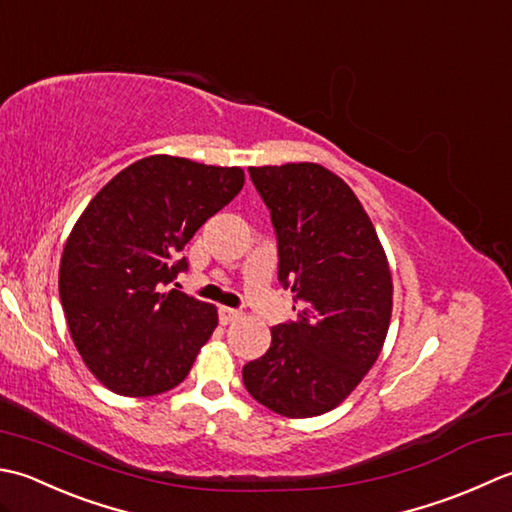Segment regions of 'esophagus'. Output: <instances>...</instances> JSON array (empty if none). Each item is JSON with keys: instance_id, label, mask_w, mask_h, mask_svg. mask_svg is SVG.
I'll use <instances>...</instances> for the list:
<instances>
[{"instance_id": "obj_1", "label": "esophagus", "mask_w": 512, "mask_h": 512, "mask_svg": "<svg viewBox=\"0 0 512 512\" xmlns=\"http://www.w3.org/2000/svg\"><path fill=\"white\" fill-rule=\"evenodd\" d=\"M243 316L241 309H232V307H221L218 309V318H221L223 325H229V322H234Z\"/></svg>"}]
</instances>
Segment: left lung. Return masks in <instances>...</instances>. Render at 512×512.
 <instances>
[{
    "instance_id": "left-lung-1",
    "label": "left lung",
    "mask_w": 512,
    "mask_h": 512,
    "mask_svg": "<svg viewBox=\"0 0 512 512\" xmlns=\"http://www.w3.org/2000/svg\"><path fill=\"white\" fill-rule=\"evenodd\" d=\"M249 176L269 210L278 280L294 291L298 318L271 329L243 382L274 413L314 417L347 398L380 356L393 307L389 263L358 196L322 165H265Z\"/></svg>"
}]
</instances>
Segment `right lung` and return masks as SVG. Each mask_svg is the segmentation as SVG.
Masks as SVG:
<instances>
[{"instance_id":"right-lung-1","label":"right lung","mask_w":512,"mask_h":512,"mask_svg":"<svg viewBox=\"0 0 512 512\" xmlns=\"http://www.w3.org/2000/svg\"><path fill=\"white\" fill-rule=\"evenodd\" d=\"M241 168L156 154L92 198L64 247L59 296L83 362L119 395L174 389L218 325L216 307L165 285L185 245L241 192Z\"/></svg>"}]
</instances>
